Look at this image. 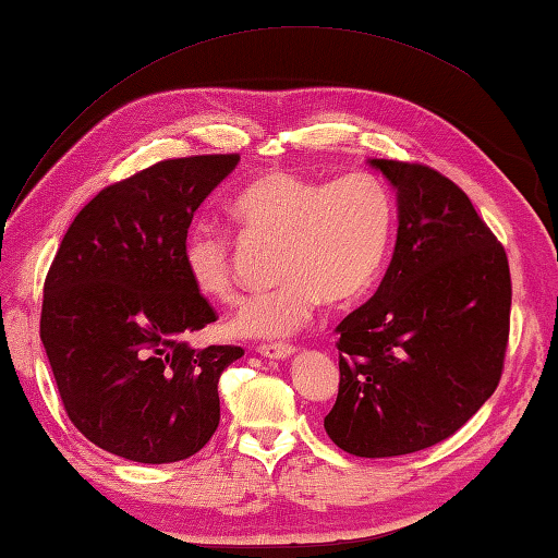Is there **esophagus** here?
Instances as JSON below:
<instances>
[{
	"label": "esophagus",
	"instance_id": "esophagus-1",
	"mask_svg": "<svg viewBox=\"0 0 558 558\" xmlns=\"http://www.w3.org/2000/svg\"><path fill=\"white\" fill-rule=\"evenodd\" d=\"M256 350L268 360H288L290 354H294V345H290V342H264Z\"/></svg>",
	"mask_w": 558,
	"mask_h": 558
}]
</instances>
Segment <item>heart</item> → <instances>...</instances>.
<instances>
[{"mask_svg": "<svg viewBox=\"0 0 558 558\" xmlns=\"http://www.w3.org/2000/svg\"><path fill=\"white\" fill-rule=\"evenodd\" d=\"M246 240L276 242V288L244 300L228 330L236 338H282L300 330L318 304H348L372 288L384 266L393 201L372 174L318 180L290 170L258 177L234 198ZM186 276L210 300L234 298L230 236L206 222L186 232Z\"/></svg>", "mask_w": 558, "mask_h": 558, "instance_id": "1", "label": "heart"}]
</instances>
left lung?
Here are the masks:
<instances>
[{
	"instance_id": "obj_1",
	"label": "left lung",
	"mask_w": 558,
	"mask_h": 558,
	"mask_svg": "<svg viewBox=\"0 0 558 558\" xmlns=\"http://www.w3.org/2000/svg\"><path fill=\"white\" fill-rule=\"evenodd\" d=\"M398 196L393 258L336 328L340 384L324 426L338 448L393 458L453 436L501 381L511 328L504 244L448 177L369 160Z\"/></svg>"
}]
</instances>
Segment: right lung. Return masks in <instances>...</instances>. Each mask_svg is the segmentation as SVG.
Masks as SVG:
<instances>
[{
    "mask_svg": "<svg viewBox=\"0 0 558 558\" xmlns=\"http://www.w3.org/2000/svg\"><path fill=\"white\" fill-rule=\"evenodd\" d=\"M236 153L160 160L81 208L43 290L40 340L76 429L134 462L198 453L220 422L218 381L244 350L186 338L216 310L186 276L182 246Z\"/></svg>",
    "mask_w": 558,
    "mask_h": 558,
    "instance_id": "right-lung-1",
    "label": "right lung"
}]
</instances>
